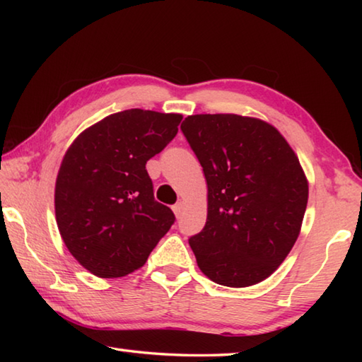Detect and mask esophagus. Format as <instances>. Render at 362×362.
Here are the masks:
<instances>
[{"instance_id": "esophagus-1", "label": "esophagus", "mask_w": 362, "mask_h": 362, "mask_svg": "<svg viewBox=\"0 0 362 362\" xmlns=\"http://www.w3.org/2000/svg\"><path fill=\"white\" fill-rule=\"evenodd\" d=\"M173 211H174V214H175L177 217L182 216V211H183V203H182V201H179V203L173 206Z\"/></svg>"}]
</instances>
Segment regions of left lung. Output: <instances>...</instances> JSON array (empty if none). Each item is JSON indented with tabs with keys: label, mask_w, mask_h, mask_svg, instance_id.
Segmentation results:
<instances>
[{
	"label": "left lung",
	"mask_w": 362,
	"mask_h": 362,
	"mask_svg": "<svg viewBox=\"0 0 362 362\" xmlns=\"http://www.w3.org/2000/svg\"><path fill=\"white\" fill-rule=\"evenodd\" d=\"M180 129L207 182V220L188 240L214 283L247 287L267 279L296 244L308 182L276 127L249 116L192 115Z\"/></svg>",
	"instance_id": "1"
}]
</instances>
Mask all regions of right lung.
<instances>
[{
  "label": "right lung",
  "instance_id": "add662e5",
  "mask_svg": "<svg viewBox=\"0 0 362 362\" xmlns=\"http://www.w3.org/2000/svg\"><path fill=\"white\" fill-rule=\"evenodd\" d=\"M179 113L124 110L73 140L56 180V220L70 254L99 278L145 265L175 216L155 201L145 164L175 137Z\"/></svg>",
  "mask_w": 362,
  "mask_h": 362
}]
</instances>
